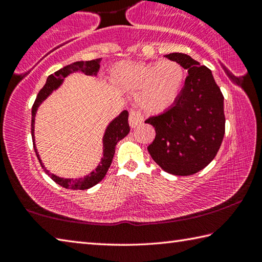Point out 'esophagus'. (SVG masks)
Segmentation results:
<instances>
[{"label":"esophagus","instance_id":"esophagus-1","mask_svg":"<svg viewBox=\"0 0 262 262\" xmlns=\"http://www.w3.org/2000/svg\"><path fill=\"white\" fill-rule=\"evenodd\" d=\"M143 122V117H142V114L140 112H137V111H130L129 113V126L132 128H135L141 123Z\"/></svg>","mask_w":262,"mask_h":262}]
</instances>
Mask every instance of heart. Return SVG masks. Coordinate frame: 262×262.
<instances>
[{"mask_svg":"<svg viewBox=\"0 0 262 262\" xmlns=\"http://www.w3.org/2000/svg\"><path fill=\"white\" fill-rule=\"evenodd\" d=\"M110 79L121 90H140L141 107L148 113H161L178 98L185 72L173 60L121 61L111 68Z\"/></svg>","mask_w":262,"mask_h":262,"instance_id":"heart-1","label":"heart"}]
</instances>
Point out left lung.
<instances>
[{"instance_id": "1", "label": "left lung", "mask_w": 262, "mask_h": 262, "mask_svg": "<svg viewBox=\"0 0 262 262\" xmlns=\"http://www.w3.org/2000/svg\"><path fill=\"white\" fill-rule=\"evenodd\" d=\"M188 72L183 90L165 112L149 118L156 136L150 156L167 173L190 176L205 168L223 141L224 97L211 70L184 53L164 55Z\"/></svg>"}]
</instances>
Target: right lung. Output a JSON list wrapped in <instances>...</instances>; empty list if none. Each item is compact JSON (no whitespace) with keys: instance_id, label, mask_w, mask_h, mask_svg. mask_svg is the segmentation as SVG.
Returning <instances> with one entry per match:
<instances>
[{"instance_id":"obj_1","label":"right lung","mask_w":262,"mask_h":262,"mask_svg":"<svg viewBox=\"0 0 262 262\" xmlns=\"http://www.w3.org/2000/svg\"><path fill=\"white\" fill-rule=\"evenodd\" d=\"M100 61L101 59H96L91 61H77L74 62L72 64L66 66L60 70H57L54 74L50 75L47 77L46 84L43 88L39 91V94L35 98L34 104L32 106V121H31V135H32L33 140V148L35 155L39 159V163H40L41 167L43 171L51 177V178L55 181L56 184H59L62 187L70 188V189H88L95 186L104 179V177L107 173L108 168L111 166V163H112V159L115 152V145L123 137L128 135L130 128L129 123H128V112L125 110L118 115L117 118H114L112 121L108 123V126L106 127V130L103 136V158H101L100 163L98 166L96 167L91 173L84 177V178H78V179H70V178H61V177H57L55 174L51 173L50 171L47 170L43 165L40 156H39L37 147H35L34 142V119H35V113H37L38 107L41 105V103L45 100L48 96H50L53 91L57 90L61 86V84L63 83L64 78L68 76V75L73 73L81 72L83 74L88 75V76H97V74L99 72L100 68Z\"/></svg>"}]
</instances>
